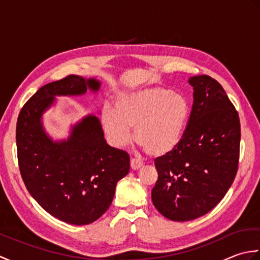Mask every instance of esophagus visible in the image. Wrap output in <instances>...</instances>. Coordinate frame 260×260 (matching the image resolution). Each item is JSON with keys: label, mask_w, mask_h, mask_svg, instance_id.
Segmentation results:
<instances>
[{"label": "esophagus", "mask_w": 260, "mask_h": 260, "mask_svg": "<svg viewBox=\"0 0 260 260\" xmlns=\"http://www.w3.org/2000/svg\"><path fill=\"white\" fill-rule=\"evenodd\" d=\"M143 167V162H141L140 159L137 158H132L131 159V168L133 170H139Z\"/></svg>", "instance_id": "obj_1"}]
</instances>
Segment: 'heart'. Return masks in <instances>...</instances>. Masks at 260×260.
<instances>
[{"instance_id": "obj_1", "label": "heart", "mask_w": 260, "mask_h": 260, "mask_svg": "<svg viewBox=\"0 0 260 260\" xmlns=\"http://www.w3.org/2000/svg\"><path fill=\"white\" fill-rule=\"evenodd\" d=\"M191 115L186 96L162 86L120 92L115 110L104 107L101 120L108 141L124 147L135 141L152 156H163L180 145Z\"/></svg>"}]
</instances>
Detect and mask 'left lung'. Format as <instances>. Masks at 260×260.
<instances>
[{
  "label": "left lung",
  "instance_id": "8db88e82",
  "mask_svg": "<svg viewBox=\"0 0 260 260\" xmlns=\"http://www.w3.org/2000/svg\"><path fill=\"white\" fill-rule=\"evenodd\" d=\"M187 81L194 91L183 139L174 151L154 159L158 178L152 201L173 221L211 211L233 184L239 164V115L222 86L207 75Z\"/></svg>",
  "mask_w": 260,
  "mask_h": 260
}]
</instances>
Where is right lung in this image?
Instances as JSON below:
<instances>
[{
	"label": "right lung",
	"mask_w": 260,
	"mask_h": 260,
	"mask_svg": "<svg viewBox=\"0 0 260 260\" xmlns=\"http://www.w3.org/2000/svg\"><path fill=\"white\" fill-rule=\"evenodd\" d=\"M99 86L76 75L47 84L24 104L16 123L19 168L27 191L47 212L76 225L107 211L116 184L129 172V155L107 144L96 116L82 118L61 142L47 136L41 117L54 96L84 95Z\"/></svg>",
	"instance_id": "right-lung-1"
}]
</instances>
